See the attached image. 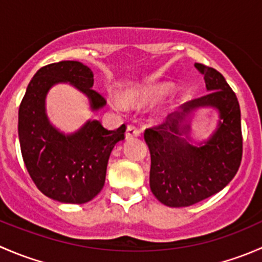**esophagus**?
<instances>
[{"instance_id": "esophagus-1", "label": "esophagus", "mask_w": 262, "mask_h": 262, "mask_svg": "<svg viewBox=\"0 0 262 262\" xmlns=\"http://www.w3.org/2000/svg\"><path fill=\"white\" fill-rule=\"evenodd\" d=\"M139 136H141V129L137 128V126L133 125V124L128 125V128H126V132H125L126 139H130V138H134V137H139Z\"/></svg>"}]
</instances>
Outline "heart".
I'll list each match as a JSON object with an SVG mask.
<instances>
[{
    "label": "heart",
    "instance_id": "heart-1",
    "mask_svg": "<svg viewBox=\"0 0 262 262\" xmlns=\"http://www.w3.org/2000/svg\"><path fill=\"white\" fill-rule=\"evenodd\" d=\"M173 89V84L170 82H156V83L144 84V86L134 87V89L125 90L123 92V100L128 105L134 107H142L152 102L158 101L167 96ZM124 102L118 97L112 100V104L115 109L123 110Z\"/></svg>",
    "mask_w": 262,
    "mask_h": 262
}]
</instances>
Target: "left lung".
<instances>
[{"label":"left lung","mask_w":262,"mask_h":262,"mask_svg":"<svg viewBox=\"0 0 262 262\" xmlns=\"http://www.w3.org/2000/svg\"><path fill=\"white\" fill-rule=\"evenodd\" d=\"M195 68L204 76L208 94L185 102L184 112L168 115L144 132L150 153V190L162 204L172 208L196 204L224 189L238 171L244 150L236 94L216 70L202 63ZM200 106L218 108L222 120L212 138L195 147L180 136L189 128L186 116Z\"/></svg>","instance_id":"obj_1"}]
</instances>
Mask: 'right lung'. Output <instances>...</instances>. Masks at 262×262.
I'll list each match as a JSON object with an SVG mask.
<instances>
[{
  "label": "right lung",
  "instance_id": "add662e5",
  "mask_svg": "<svg viewBox=\"0 0 262 262\" xmlns=\"http://www.w3.org/2000/svg\"><path fill=\"white\" fill-rule=\"evenodd\" d=\"M70 82L89 96L92 110L106 104L92 89L94 73L76 60L44 66L34 75L18 107L21 155L31 180L48 198L83 204L104 187L110 153L125 138V124L107 130L99 120L87 121L78 132L64 136L50 125L46 96L53 84Z\"/></svg>",
  "mask_w": 262,
  "mask_h": 262
}]
</instances>
